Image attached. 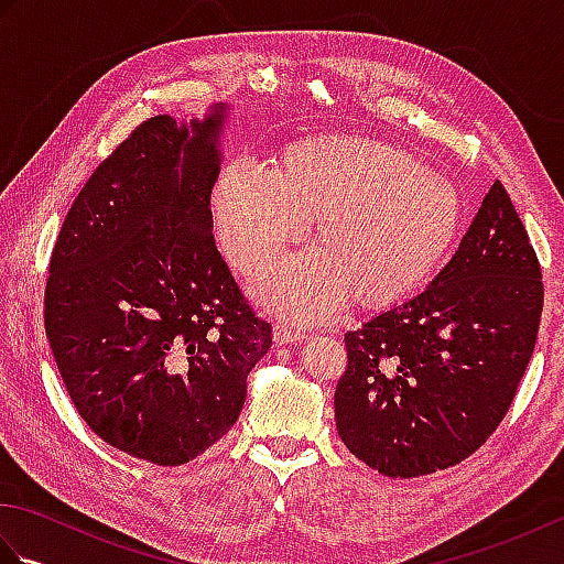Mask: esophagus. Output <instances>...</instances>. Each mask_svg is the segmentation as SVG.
Instances as JSON below:
<instances>
[{
  "label": "esophagus",
  "mask_w": 564,
  "mask_h": 564,
  "mask_svg": "<svg viewBox=\"0 0 564 564\" xmlns=\"http://www.w3.org/2000/svg\"><path fill=\"white\" fill-rule=\"evenodd\" d=\"M305 339V334L301 329H295L291 325H275L273 327V341L283 346V344H301Z\"/></svg>",
  "instance_id": "34e87169"
}]
</instances>
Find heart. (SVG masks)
Returning a JSON list of instances; mask_svg holds the SVG:
<instances>
[{
  "mask_svg": "<svg viewBox=\"0 0 564 564\" xmlns=\"http://www.w3.org/2000/svg\"><path fill=\"white\" fill-rule=\"evenodd\" d=\"M210 213L227 259L247 275L267 271L313 223L317 251L263 275L257 295L275 315L317 322L344 301L380 310L414 293L458 237L463 198L412 152L329 133L285 145L271 172L225 166Z\"/></svg>",
  "mask_w": 564,
  "mask_h": 564,
  "instance_id": "1",
  "label": "heart"
}]
</instances>
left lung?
Returning <instances> with one entry per match:
<instances>
[{
    "instance_id": "left-lung-1",
    "label": "left lung",
    "mask_w": 564,
    "mask_h": 564,
    "mask_svg": "<svg viewBox=\"0 0 564 564\" xmlns=\"http://www.w3.org/2000/svg\"><path fill=\"white\" fill-rule=\"evenodd\" d=\"M541 263L501 182L424 293L346 332L334 416L388 477L458 465L495 434L533 356Z\"/></svg>"
}]
</instances>
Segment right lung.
I'll use <instances>...</instances> for the list:
<instances>
[{"instance_id":"right-lung-1","label":"right lung","mask_w":564,"mask_h":564,"mask_svg":"<svg viewBox=\"0 0 564 564\" xmlns=\"http://www.w3.org/2000/svg\"><path fill=\"white\" fill-rule=\"evenodd\" d=\"M227 106L154 116L72 203L45 283V334L72 404L109 446L184 465L237 422L271 349L213 239Z\"/></svg>"}]
</instances>
